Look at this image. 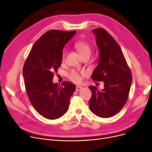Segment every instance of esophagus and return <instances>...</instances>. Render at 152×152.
<instances>
[{"label": "esophagus", "instance_id": "obj_1", "mask_svg": "<svg viewBox=\"0 0 152 152\" xmlns=\"http://www.w3.org/2000/svg\"><path fill=\"white\" fill-rule=\"evenodd\" d=\"M82 89H83V87H81V86H76V91L79 92V91H81Z\"/></svg>", "mask_w": 152, "mask_h": 152}]
</instances>
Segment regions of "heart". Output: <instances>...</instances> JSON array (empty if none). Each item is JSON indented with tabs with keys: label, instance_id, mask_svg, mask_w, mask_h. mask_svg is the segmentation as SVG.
Masks as SVG:
<instances>
[{
	"label": "heart",
	"instance_id": "1",
	"mask_svg": "<svg viewBox=\"0 0 152 152\" xmlns=\"http://www.w3.org/2000/svg\"><path fill=\"white\" fill-rule=\"evenodd\" d=\"M75 47L76 48L79 53L81 54L83 58L86 57V56H90L91 54V47L90 45L86 42H77L75 44ZM66 53V50H64L63 52V60L65 58ZM69 77L72 81H75V83H79L81 81L80 76L75 70H73L70 72L69 74Z\"/></svg>",
	"mask_w": 152,
	"mask_h": 152
}]
</instances>
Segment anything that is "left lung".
<instances>
[{
    "instance_id": "8db88e82",
    "label": "left lung",
    "mask_w": 152,
    "mask_h": 152,
    "mask_svg": "<svg viewBox=\"0 0 152 152\" xmlns=\"http://www.w3.org/2000/svg\"><path fill=\"white\" fill-rule=\"evenodd\" d=\"M99 51L98 65L94 71V81H103L104 89L89 86L92 96L89 108L97 116L106 118L116 115L125 105L132 77L118 44L108 32L99 28L92 30Z\"/></svg>"
}]
</instances>
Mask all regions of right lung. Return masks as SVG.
Segmentation results:
<instances>
[{
    "label": "right lung",
    "mask_w": 152,
    "mask_h": 152,
    "mask_svg": "<svg viewBox=\"0 0 152 152\" xmlns=\"http://www.w3.org/2000/svg\"><path fill=\"white\" fill-rule=\"evenodd\" d=\"M75 34L76 31L46 32L34 43L24 65L23 76L29 101L47 119L65 115L76 90L71 82H63L60 87L52 82L54 73L61 66L63 48Z\"/></svg>",
    "instance_id": "right-lung-1"
}]
</instances>
